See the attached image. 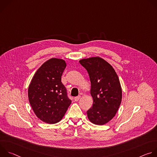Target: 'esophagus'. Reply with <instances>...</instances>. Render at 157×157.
Listing matches in <instances>:
<instances>
[{"label":"esophagus","instance_id":"esophagus-1","mask_svg":"<svg viewBox=\"0 0 157 157\" xmlns=\"http://www.w3.org/2000/svg\"><path fill=\"white\" fill-rule=\"evenodd\" d=\"M80 98H81V96H77V97H75V101H78Z\"/></svg>","mask_w":157,"mask_h":157}]
</instances>
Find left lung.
Here are the masks:
<instances>
[{
	"label": "left lung",
	"instance_id": "left-lung-1",
	"mask_svg": "<svg viewBox=\"0 0 157 157\" xmlns=\"http://www.w3.org/2000/svg\"><path fill=\"white\" fill-rule=\"evenodd\" d=\"M91 81L93 107L87 112L88 119L96 125L108 123L116 116L121 104L122 92L119 77L103 58L96 56L79 60Z\"/></svg>",
	"mask_w": 157,
	"mask_h": 157
}]
</instances>
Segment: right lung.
<instances>
[{
	"label": "right lung",
	"instance_id": "add662e5",
	"mask_svg": "<svg viewBox=\"0 0 157 157\" xmlns=\"http://www.w3.org/2000/svg\"><path fill=\"white\" fill-rule=\"evenodd\" d=\"M66 66L63 59L47 60L36 71L29 86V100L35 114L49 124L59 122L71 103L61 79Z\"/></svg>",
	"mask_w": 157,
	"mask_h": 157
}]
</instances>
